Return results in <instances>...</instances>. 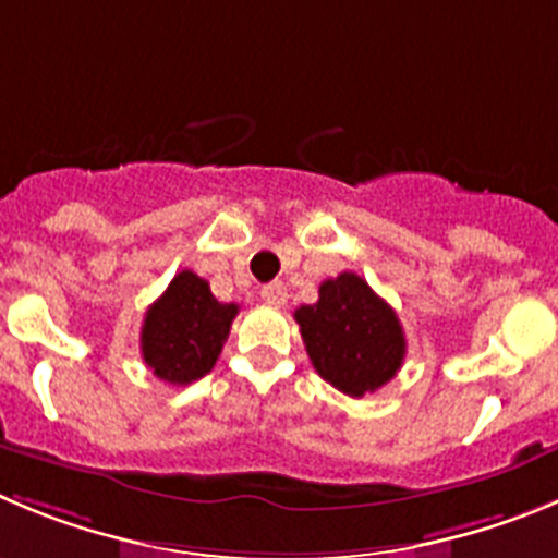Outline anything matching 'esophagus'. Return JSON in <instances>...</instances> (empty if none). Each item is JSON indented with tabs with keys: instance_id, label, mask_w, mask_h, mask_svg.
I'll return each mask as SVG.
<instances>
[{
	"instance_id": "1",
	"label": "esophagus",
	"mask_w": 558,
	"mask_h": 558,
	"mask_svg": "<svg viewBox=\"0 0 558 558\" xmlns=\"http://www.w3.org/2000/svg\"><path fill=\"white\" fill-rule=\"evenodd\" d=\"M286 286L280 283V280H272V283H267V286H262V300L267 305H275V308H280V305L286 303Z\"/></svg>"
}]
</instances>
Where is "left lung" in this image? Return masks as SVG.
Segmentation results:
<instances>
[{
  "mask_svg": "<svg viewBox=\"0 0 558 558\" xmlns=\"http://www.w3.org/2000/svg\"><path fill=\"white\" fill-rule=\"evenodd\" d=\"M294 319L319 377L347 397L374 393L402 368L408 352L402 322L361 275L325 280L319 300L300 305Z\"/></svg>",
  "mask_w": 558,
  "mask_h": 558,
  "instance_id": "left-lung-1",
  "label": "left lung"
}]
</instances>
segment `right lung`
<instances>
[{
	"label": "right lung",
	"instance_id": "right-lung-1",
	"mask_svg": "<svg viewBox=\"0 0 558 558\" xmlns=\"http://www.w3.org/2000/svg\"><path fill=\"white\" fill-rule=\"evenodd\" d=\"M236 303H220L208 283L184 269L148 308L140 350L150 372L170 385H190L215 368Z\"/></svg>",
	"mask_w": 558,
	"mask_h": 558
}]
</instances>
